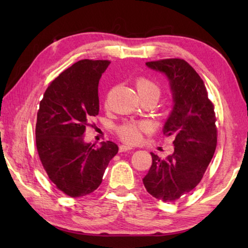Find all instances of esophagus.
<instances>
[{"label": "esophagus", "mask_w": 248, "mask_h": 248, "mask_svg": "<svg viewBox=\"0 0 248 248\" xmlns=\"http://www.w3.org/2000/svg\"><path fill=\"white\" fill-rule=\"evenodd\" d=\"M130 150H132V148H131V146H129V145L123 144V145L119 146V151H120V152H127V151H130Z\"/></svg>", "instance_id": "1"}]
</instances>
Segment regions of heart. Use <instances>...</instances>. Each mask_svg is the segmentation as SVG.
<instances>
[{"instance_id": "heart-1", "label": "heart", "mask_w": 248, "mask_h": 248, "mask_svg": "<svg viewBox=\"0 0 248 248\" xmlns=\"http://www.w3.org/2000/svg\"><path fill=\"white\" fill-rule=\"evenodd\" d=\"M136 87L140 97H146V96H154L158 99L161 95V87L153 79L145 77H139L136 82ZM149 124L143 121H128L117 129V133L121 138V140L130 144L138 143L141 140V133L148 130Z\"/></svg>"}]
</instances>
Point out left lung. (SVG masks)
<instances>
[{"instance_id":"left-lung-1","label":"left lung","mask_w":248,"mask_h":248,"mask_svg":"<svg viewBox=\"0 0 248 248\" xmlns=\"http://www.w3.org/2000/svg\"><path fill=\"white\" fill-rule=\"evenodd\" d=\"M146 65L170 79L174 107L163 133L175 140L174 152L166 158L151 153L152 165L143 184L154 198L170 202L194 189L211 162L217 140L215 106L202 78L183 59L150 61Z\"/></svg>"}]
</instances>
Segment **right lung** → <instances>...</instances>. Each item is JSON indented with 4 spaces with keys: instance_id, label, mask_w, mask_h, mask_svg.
Wrapping results in <instances>:
<instances>
[{
    "instance_id": "add662e5",
    "label": "right lung",
    "mask_w": 248,
    "mask_h": 248,
    "mask_svg": "<svg viewBox=\"0 0 248 248\" xmlns=\"http://www.w3.org/2000/svg\"><path fill=\"white\" fill-rule=\"evenodd\" d=\"M110 61L84 59L49 84L37 112L36 146L49 179L64 195H90L118 152L111 141L84 142L92 117L98 115V83Z\"/></svg>"
}]
</instances>
